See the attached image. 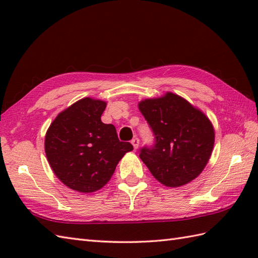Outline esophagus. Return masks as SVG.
<instances>
[{
    "mask_svg": "<svg viewBox=\"0 0 258 258\" xmlns=\"http://www.w3.org/2000/svg\"><path fill=\"white\" fill-rule=\"evenodd\" d=\"M131 143L133 144V146H134V149L136 150L139 147V145H140V140L138 139V138H134L133 140H132V142H131Z\"/></svg>",
    "mask_w": 258,
    "mask_h": 258,
    "instance_id": "obj_1",
    "label": "esophagus"
}]
</instances>
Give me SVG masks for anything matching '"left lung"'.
Wrapping results in <instances>:
<instances>
[{
    "mask_svg": "<svg viewBox=\"0 0 258 258\" xmlns=\"http://www.w3.org/2000/svg\"><path fill=\"white\" fill-rule=\"evenodd\" d=\"M139 108L154 135V144L140 157L158 182L178 187L199 176L212 155L213 125L205 114L176 94L140 102Z\"/></svg>",
    "mask_w": 258,
    "mask_h": 258,
    "instance_id": "8db88e82",
    "label": "left lung"
}]
</instances>
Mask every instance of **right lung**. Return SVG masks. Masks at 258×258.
I'll list each match as a JSON object with an SVG mask.
<instances>
[{
  "label": "right lung",
  "instance_id": "add662e5",
  "mask_svg": "<svg viewBox=\"0 0 258 258\" xmlns=\"http://www.w3.org/2000/svg\"><path fill=\"white\" fill-rule=\"evenodd\" d=\"M105 107L104 101L82 98L57 115L45 135V154L54 174L81 193L102 188L120 158L133 150L118 140L114 125L101 120Z\"/></svg>",
  "mask_w": 258,
  "mask_h": 258
}]
</instances>
